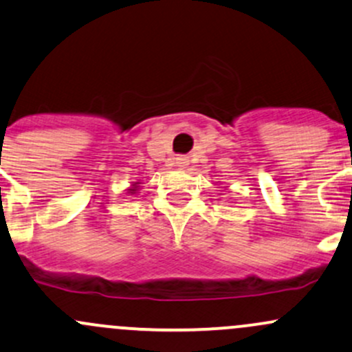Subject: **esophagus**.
<instances>
[{
  "instance_id": "obj_1",
  "label": "esophagus",
  "mask_w": 352,
  "mask_h": 352,
  "mask_svg": "<svg viewBox=\"0 0 352 352\" xmlns=\"http://www.w3.org/2000/svg\"><path fill=\"white\" fill-rule=\"evenodd\" d=\"M175 164L177 166H180V168H186L188 165V157H186V155H180V157L175 158Z\"/></svg>"
}]
</instances>
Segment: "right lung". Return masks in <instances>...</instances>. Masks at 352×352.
I'll return each mask as SVG.
<instances>
[{"instance_id":"add662e5","label":"right lung","mask_w":352,"mask_h":352,"mask_svg":"<svg viewBox=\"0 0 352 352\" xmlns=\"http://www.w3.org/2000/svg\"><path fill=\"white\" fill-rule=\"evenodd\" d=\"M129 190H135V188H129Z\"/></svg>"}]
</instances>
